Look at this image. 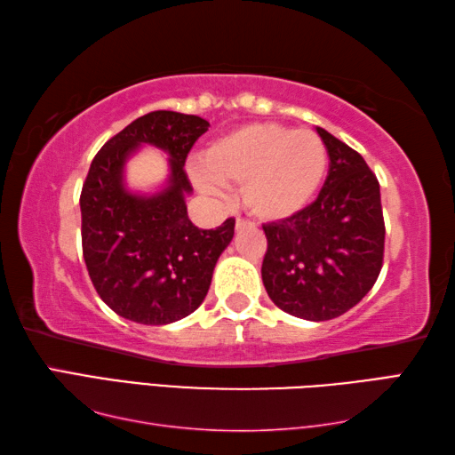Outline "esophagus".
I'll return each instance as SVG.
<instances>
[{"label": "esophagus", "instance_id": "1", "mask_svg": "<svg viewBox=\"0 0 455 455\" xmlns=\"http://www.w3.org/2000/svg\"><path fill=\"white\" fill-rule=\"evenodd\" d=\"M244 228H254V222L248 219H236V230H244Z\"/></svg>", "mask_w": 455, "mask_h": 455}]
</instances>
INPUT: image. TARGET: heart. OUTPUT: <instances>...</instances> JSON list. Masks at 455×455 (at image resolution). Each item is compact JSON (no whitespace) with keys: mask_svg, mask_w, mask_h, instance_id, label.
Listing matches in <instances>:
<instances>
[{"mask_svg":"<svg viewBox=\"0 0 455 455\" xmlns=\"http://www.w3.org/2000/svg\"><path fill=\"white\" fill-rule=\"evenodd\" d=\"M326 147L315 131L283 124H246L212 140L203 152L207 191L243 186L246 209L264 220H282L303 211L321 189L326 173Z\"/></svg>","mask_w":455,"mask_h":455,"instance_id":"b5f03b06","label":"heart"}]
</instances>
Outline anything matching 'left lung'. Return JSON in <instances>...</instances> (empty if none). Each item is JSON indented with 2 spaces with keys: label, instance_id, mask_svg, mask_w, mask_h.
Instances as JSON below:
<instances>
[{
  "label": "left lung",
  "instance_id": "8db88e82",
  "mask_svg": "<svg viewBox=\"0 0 455 455\" xmlns=\"http://www.w3.org/2000/svg\"><path fill=\"white\" fill-rule=\"evenodd\" d=\"M328 158L318 197L303 211L264 225L262 282L282 311L331 321L350 311L377 282L385 222L379 181L354 148L316 127Z\"/></svg>",
  "mask_w": 455,
  "mask_h": 455
}]
</instances>
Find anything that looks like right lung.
I'll use <instances>...</instances> for the list:
<instances>
[{"mask_svg": "<svg viewBox=\"0 0 455 455\" xmlns=\"http://www.w3.org/2000/svg\"><path fill=\"white\" fill-rule=\"evenodd\" d=\"M207 129L197 115H142L103 144L84 181L85 267L103 303L132 323L170 324L196 311L235 236V219L203 230L188 217L186 196L193 188L183 164ZM142 143L171 156L167 188L152 196L129 192L122 178L124 162Z\"/></svg>", "mask_w": 455, "mask_h": 455, "instance_id": "add662e5", "label": "right lung"}]
</instances>
